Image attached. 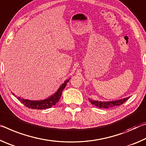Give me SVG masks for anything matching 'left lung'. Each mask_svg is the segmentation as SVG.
<instances>
[{"label":"left lung","instance_id":"1","mask_svg":"<svg viewBox=\"0 0 146 146\" xmlns=\"http://www.w3.org/2000/svg\"><path fill=\"white\" fill-rule=\"evenodd\" d=\"M129 98V97L125 98L116 100V101H111V102H98V101H95V100H92L89 99V101L92 105H94V106L99 107V108H104L107 109L110 108V107H113L115 106H119L120 105L123 104V103H125L127 100Z\"/></svg>","mask_w":146,"mask_h":146}]
</instances>
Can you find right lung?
<instances>
[{
    "label": "right lung",
    "mask_w": 146,
    "mask_h": 146,
    "mask_svg": "<svg viewBox=\"0 0 146 146\" xmlns=\"http://www.w3.org/2000/svg\"><path fill=\"white\" fill-rule=\"evenodd\" d=\"M70 79L66 80L63 84L61 85V87L59 88L57 92L55 93L54 95L51 96L48 98L42 100H39V101H32V100H25L23 98H21L20 97H18L17 99L20 101L22 104H23L26 107H28V108L33 109H45L48 108H50L51 107L55 106L59 100H60L62 92H63V89L65 88L66 84L68 82ZM13 95H14L13 93H12Z\"/></svg>",
    "instance_id": "add662e5"
}]
</instances>
